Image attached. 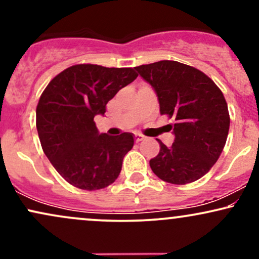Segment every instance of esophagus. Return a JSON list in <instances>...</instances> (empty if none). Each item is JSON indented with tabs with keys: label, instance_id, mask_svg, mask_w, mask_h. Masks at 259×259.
Returning <instances> with one entry per match:
<instances>
[{
	"label": "esophagus",
	"instance_id": "34e87169",
	"mask_svg": "<svg viewBox=\"0 0 259 259\" xmlns=\"http://www.w3.org/2000/svg\"><path fill=\"white\" fill-rule=\"evenodd\" d=\"M135 141L136 142H140V141H142V140L145 139V136L144 135H141V134H135Z\"/></svg>",
	"mask_w": 259,
	"mask_h": 259
}]
</instances>
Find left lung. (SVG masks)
I'll return each instance as SVG.
<instances>
[{
    "label": "left lung",
    "instance_id": "1",
    "mask_svg": "<svg viewBox=\"0 0 259 259\" xmlns=\"http://www.w3.org/2000/svg\"><path fill=\"white\" fill-rule=\"evenodd\" d=\"M152 86L160 114L175 119V136L167 147L159 141V153L150 167L159 179L175 185L198 180L210 170L227 142L230 117L221 89L201 70L175 61L135 67Z\"/></svg>",
    "mask_w": 259,
    "mask_h": 259
}]
</instances>
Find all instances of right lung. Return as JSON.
I'll use <instances>...</instances> for the list:
<instances>
[{
  "mask_svg": "<svg viewBox=\"0 0 259 259\" xmlns=\"http://www.w3.org/2000/svg\"><path fill=\"white\" fill-rule=\"evenodd\" d=\"M138 78L133 68L76 64L56 75L36 107V127L47 158L65 181L81 190L105 189L119 175L134 135L100 134L95 115Z\"/></svg>",
  "mask_w": 259,
  "mask_h": 259,
  "instance_id": "obj_1",
  "label": "right lung"
}]
</instances>
